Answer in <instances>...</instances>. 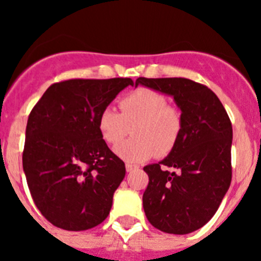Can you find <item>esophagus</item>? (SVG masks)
Listing matches in <instances>:
<instances>
[{
    "instance_id": "34e87169",
    "label": "esophagus",
    "mask_w": 261,
    "mask_h": 261,
    "mask_svg": "<svg viewBox=\"0 0 261 261\" xmlns=\"http://www.w3.org/2000/svg\"><path fill=\"white\" fill-rule=\"evenodd\" d=\"M136 168H138L137 166H135V165H130V163H126L125 165V170L128 172H130V171H133V170H136Z\"/></svg>"
}]
</instances>
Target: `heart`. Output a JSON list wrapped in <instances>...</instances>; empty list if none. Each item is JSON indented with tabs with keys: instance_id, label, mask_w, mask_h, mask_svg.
<instances>
[{
	"instance_id": "1",
	"label": "heart",
	"mask_w": 261,
	"mask_h": 261,
	"mask_svg": "<svg viewBox=\"0 0 261 261\" xmlns=\"http://www.w3.org/2000/svg\"><path fill=\"white\" fill-rule=\"evenodd\" d=\"M121 114L111 107L100 111L98 130L111 146L119 144L130 133L135 137L119 145L115 153L126 162H142L151 156H165L176 147L183 132L180 110L167 105L163 94L137 89L120 99Z\"/></svg>"
}]
</instances>
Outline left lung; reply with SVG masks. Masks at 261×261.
<instances>
[{
  "instance_id": "1",
  "label": "left lung",
  "mask_w": 261,
  "mask_h": 261,
  "mask_svg": "<svg viewBox=\"0 0 261 261\" xmlns=\"http://www.w3.org/2000/svg\"><path fill=\"white\" fill-rule=\"evenodd\" d=\"M138 85L174 96L183 116L176 147L163 161L144 167L149 176L142 196L145 214L161 231L188 234L211 220L229 190L231 121L218 96L195 81L140 77Z\"/></svg>"
}]
</instances>
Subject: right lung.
<instances>
[{"label":"right lung","instance_id":"right-lung-1","mask_svg":"<svg viewBox=\"0 0 261 261\" xmlns=\"http://www.w3.org/2000/svg\"><path fill=\"white\" fill-rule=\"evenodd\" d=\"M130 78L50 85L30 112L23 171L32 200L52 225L82 231L110 214L125 165L98 130V116Z\"/></svg>","mask_w":261,"mask_h":261}]
</instances>
